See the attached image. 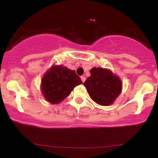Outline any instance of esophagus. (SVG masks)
I'll return each instance as SVG.
<instances>
[{
  "instance_id": "esophagus-1",
  "label": "esophagus",
  "mask_w": 158,
  "mask_h": 158,
  "mask_svg": "<svg viewBox=\"0 0 158 158\" xmlns=\"http://www.w3.org/2000/svg\"><path fill=\"white\" fill-rule=\"evenodd\" d=\"M81 81H82L83 82H84V81H85V76H81Z\"/></svg>"
}]
</instances>
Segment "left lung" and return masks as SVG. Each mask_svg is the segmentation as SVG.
Segmentation results:
<instances>
[{
    "mask_svg": "<svg viewBox=\"0 0 158 158\" xmlns=\"http://www.w3.org/2000/svg\"><path fill=\"white\" fill-rule=\"evenodd\" d=\"M90 98L101 106H109L121 93L122 82L110 70L101 68L90 70V77L84 82Z\"/></svg>",
    "mask_w": 158,
    "mask_h": 158,
    "instance_id": "obj_1",
    "label": "left lung"
}]
</instances>
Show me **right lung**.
<instances>
[{
  "label": "right lung",
  "mask_w": 158,
  "mask_h": 158,
  "mask_svg": "<svg viewBox=\"0 0 158 158\" xmlns=\"http://www.w3.org/2000/svg\"><path fill=\"white\" fill-rule=\"evenodd\" d=\"M82 83L74 70L61 65L53 66L44 76L41 81V90L44 97L52 104L64 99L77 85Z\"/></svg>",
  "instance_id": "obj_1"
}]
</instances>
